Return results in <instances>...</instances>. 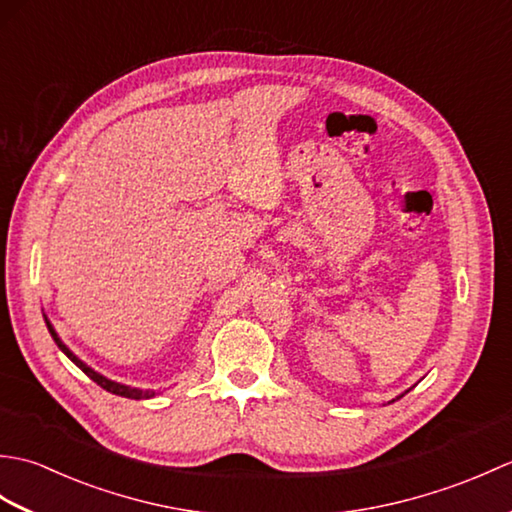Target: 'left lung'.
I'll return each mask as SVG.
<instances>
[{
    "label": "left lung",
    "instance_id": "8db88e82",
    "mask_svg": "<svg viewBox=\"0 0 512 512\" xmlns=\"http://www.w3.org/2000/svg\"><path fill=\"white\" fill-rule=\"evenodd\" d=\"M407 391H409V389H407ZM407 391H405V394H407ZM405 394H400V396H396V398H394V400H398V398H402V396H405ZM394 400H391V402H394Z\"/></svg>",
    "mask_w": 512,
    "mask_h": 512
}]
</instances>
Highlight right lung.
I'll use <instances>...</instances> for the list:
<instances>
[{
    "label": "right lung",
    "instance_id": "obj_1",
    "mask_svg": "<svg viewBox=\"0 0 512 512\" xmlns=\"http://www.w3.org/2000/svg\"><path fill=\"white\" fill-rule=\"evenodd\" d=\"M43 319H46V325H48V332H50V336H52V341L57 343V347L59 350L70 358V361L81 369V372L85 374V376H90L96 385L99 387H103L105 391H110V394H116V396H123V398H132V400H147V398H154V396H158V391L156 389H140V387H132V385H123V383H116V380H110L107 376H103V374H99V372H94V369L90 367V365H85L79 356H76L68 345H65L61 339H59V334H57V330L52 328V323H50V319L46 317V314H43Z\"/></svg>",
    "mask_w": 512,
    "mask_h": 512
}]
</instances>
